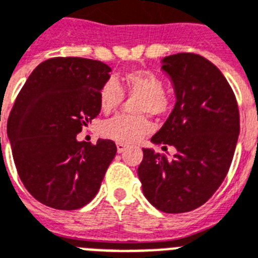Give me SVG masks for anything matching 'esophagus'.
<instances>
[{
	"label": "esophagus",
	"instance_id": "34e87169",
	"mask_svg": "<svg viewBox=\"0 0 258 258\" xmlns=\"http://www.w3.org/2000/svg\"><path fill=\"white\" fill-rule=\"evenodd\" d=\"M126 148L127 146L125 145V144H122V142H117V152H118V153H122Z\"/></svg>",
	"mask_w": 258,
	"mask_h": 258
}]
</instances>
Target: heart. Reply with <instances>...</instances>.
I'll return each instance as SVG.
<instances>
[{
  "mask_svg": "<svg viewBox=\"0 0 258 258\" xmlns=\"http://www.w3.org/2000/svg\"><path fill=\"white\" fill-rule=\"evenodd\" d=\"M125 89L132 97H139L141 100L137 104L136 112L150 113L154 116H161L169 110L170 101L164 93V84L154 73L149 71H133L123 77ZM123 98V92L118 82L109 80L100 90V105L104 112H110L117 108ZM152 125L144 116L127 117L116 116L105 121L101 125V135L105 139L117 142H137L149 135Z\"/></svg>",
  "mask_w": 258,
  "mask_h": 258,
  "instance_id": "heart-1",
  "label": "heart"
}]
</instances>
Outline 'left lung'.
Here are the masks:
<instances>
[{"label": "left lung", "mask_w": 258, "mask_h": 258, "mask_svg": "<svg viewBox=\"0 0 258 258\" xmlns=\"http://www.w3.org/2000/svg\"><path fill=\"white\" fill-rule=\"evenodd\" d=\"M176 104L154 145L174 146L168 157L144 148L139 178L148 201L165 213L201 207L222 184L240 135L233 90L216 65L199 54L178 53L161 59Z\"/></svg>", "instance_id": "obj_1"}]
</instances>
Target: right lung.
Wrapping results in <instances>:
<instances>
[{
	"mask_svg": "<svg viewBox=\"0 0 258 258\" xmlns=\"http://www.w3.org/2000/svg\"><path fill=\"white\" fill-rule=\"evenodd\" d=\"M112 69L78 57L41 62L18 93L8 118V139L18 176L46 207L74 211L90 203L117 153L112 140L78 141L100 114V90Z\"/></svg>",
	"mask_w": 258,
	"mask_h": 258,
	"instance_id": "add662e5",
	"label": "right lung"
}]
</instances>
